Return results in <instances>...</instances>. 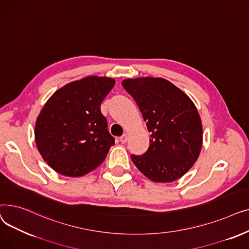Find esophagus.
I'll use <instances>...</instances> for the list:
<instances>
[{"instance_id":"esophagus-1","label":"esophagus","mask_w":249,"mask_h":249,"mask_svg":"<svg viewBox=\"0 0 249 249\" xmlns=\"http://www.w3.org/2000/svg\"><path fill=\"white\" fill-rule=\"evenodd\" d=\"M127 134H124V135H122L121 137H120V141H121V143H123V144H124V143H126L127 142Z\"/></svg>"}]
</instances>
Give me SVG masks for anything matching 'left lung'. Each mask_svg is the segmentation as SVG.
Listing matches in <instances>:
<instances>
[{"mask_svg":"<svg viewBox=\"0 0 249 249\" xmlns=\"http://www.w3.org/2000/svg\"><path fill=\"white\" fill-rule=\"evenodd\" d=\"M122 86L134 98L151 133L147 151L131 155L133 163L153 181L178 179L190 171L202 148V120L195 104L161 77L127 78Z\"/></svg>","mask_w":249,"mask_h":249,"instance_id":"1","label":"left lung"}]
</instances>
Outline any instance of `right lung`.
Wrapping results in <instances>:
<instances>
[{"instance_id": "1", "label": "right lung", "mask_w": 249, "mask_h": 249, "mask_svg": "<svg viewBox=\"0 0 249 249\" xmlns=\"http://www.w3.org/2000/svg\"><path fill=\"white\" fill-rule=\"evenodd\" d=\"M115 80L90 75L63 86L45 103L35 124L44 161L62 176L77 178L98 167L114 145L101 103Z\"/></svg>"}]
</instances>
